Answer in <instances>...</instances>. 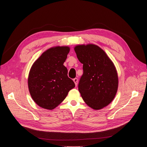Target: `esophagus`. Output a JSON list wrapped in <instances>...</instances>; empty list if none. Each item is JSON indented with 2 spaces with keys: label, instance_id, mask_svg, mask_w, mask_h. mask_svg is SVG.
<instances>
[{
  "label": "esophagus",
  "instance_id": "1",
  "mask_svg": "<svg viewBox=\"0 0 147 147\" xmlns=\"http://www.w3.org/2000/svg\"><path fill=\"white\" fill-rule=\"evenodd\" d=\"M73 81H74V83H75L76 86H77V84H78V79H77V78H75L73 79Z\"/></svg>",
  "mask_w": 147,
  "mask_h": 147
}]
</instances>
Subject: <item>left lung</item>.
<instances>
[{"label": "left lung", "instance_id": "1", "mask_svg": "<svg viewBox=\"0 0 147 147\" xmlns=\"http://www.w3.org/2000/svg\"><path fill=\"white\" fill-rule=\"evenodd\" d=\"M78 60L83 64V74L78 91L90 108L98 110L108 106L118 88V76L112 60L98 46L79 45L74 48Z\"/></svg>", "mask_w": 147, "mask_h": 147}]
</instances>
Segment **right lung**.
I'll return each mask as SVG.
<instances>
[{
	"instance_id": "obj_1",
	"label": "right lung",
	"mask_w": 147,
	"mask_h": 147,
	"mask_svg": "<svg viewBox=\"0 0 147 147\" xmlns=\"http://www.w3.org/2000/svg\"><path fill=\"white\" fill-rule=\"evenodd\" d=\"M70 52L69 47H55L45 51L34 63L28 86L34 101L40 107L52 110L75 87L63 65Z\"/></svg>"
}]
</instances>
